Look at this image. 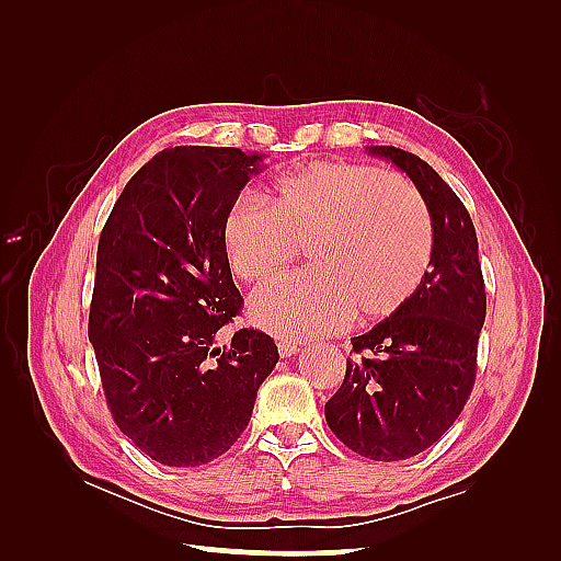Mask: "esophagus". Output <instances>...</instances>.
I'll return each mask as SVG.
<instances>
[{"instance_id": "esophagus-1", "label": "esophagus", "mask_w": 561, "mask_h": 561, "mask_svg": "<svg viewBox=\"0 0 561 561\" xmlns=\"http://www.w3.org/2000/svg\"><path fill=\"white\" fill-rule=\"evenodd\" d=\"M278 353H280V358H290V355L299 353V342H293V339H280Z\"/></svg>"}]
</instances>
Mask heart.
<instances>
[{"label":"heart","mask_w":561,"mask_h":561,"mask_svg":"<svg viewBox=\"0 0 561 561\" xmlns=\"http://www.w3.org/2000/svg\"><path fill=\"white\" fill-rule=\"evenodd\" d=\"M236 278L262 285L307 248L309 271L252 297L254 325L285 339L344 330L353 316L398 313L433 266L435 227L410 178L344 159L311 161L278 178L266 206L243 196L222 225Z\"/></svg>","instance_id":"heart-1"}]
</instances>
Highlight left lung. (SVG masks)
Instances as JSON below:
<instances>
[{"mask_svg":"<svg viewBox=\"0 0 561 561\" xmlns=\"http://www.w3.org/2000/svg\"><path fill=\"white\" fill-rule=\"evenodd\" d=\"M410 175L435 227L433 266L421 290L369 332L353 336L342 388L325 419L371 461H404L435 445L463 412L478 375L486 293L478 233L451 186L412 151L369 147Z\"/></svg>","mask_w":561,"mask_h":561,"instance_id":"8db88e82","label":"left lung"}]
</instances>
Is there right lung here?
I'll return each mask as SVG.
<instances>
[{
  "label": "right lung",
  "mask_w": 561,
  "mask_h": 561,
  "mask_svg": "<svg viewBox=\"0 0 561 561\" xmlns=\"http://www.w3.org/2000/svg\"><path fill=\"white\" fill-rule=\"evenodd\" d=\"M260 154L173 147L124 186L100 233L89 339L112 419L171 468L222 456L245 431L278 346L260 330L217 332L241 313L222 225Z\"/></svg>",
  "instance_id": "add662e5"
}]
</instances>
